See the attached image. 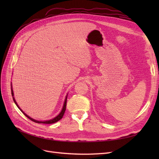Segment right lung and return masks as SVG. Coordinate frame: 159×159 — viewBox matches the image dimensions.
<instances>
[{"mask_svg":"<svg viewBox=\"0 0 159 159\" xmlns=\"http://www.w3.org/2000/svg\"><path fill=\"white\" fill-rule=\"evenodd\" d=\"M11 93H12V98H13V100H14V102L15 103V104L16 105V106L19 108V109H20L21 111L24 113V115H25L26 117H27L28 119H30L31 121L35 122V123H44V124H52V123H56L57 121H58L59 120H60L62 117H63L64 116V114L65 113V111H66V102H67V98H68V95H66V99H65V101H64V105H63V108H62L61 112L57 115V116L54 118H53L52 119H50V120H48V121H37V120L36 119H34L32 118H31L30 117L28 116V115H26L25 112L23 111L20 108V107L18 106V105L17 104L16 102L15 99H14V93H13V89H12V84H11Z\"/></svg>","mask_w":159,"mask_h":159,"instance_id":"1","label":"right lung"}]
</instances>
